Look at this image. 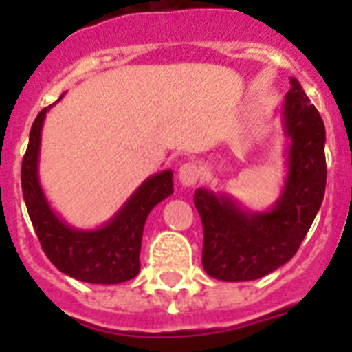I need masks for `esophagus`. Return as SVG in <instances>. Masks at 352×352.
Instances as JSON below:
<instances>
[{"label":"esophagus","mask_w":352,"mask_h":352,"mask_svg":"<svg viewBox=\"0 0 352 352\" xmlns=\"http://www.w3.org/2000/svg\"><path fill=\"white\" fill-rule=\"evenodd\" d=\"M179 182H181L184 188H190V186H195L201 179V168L197 164H193V162H186V164H182L179 168Z\"/></svg>","instance_id":"34e87169"}]
</instances>
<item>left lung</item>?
I'll return each mask as SVG.
<instances>
[{
    "instance_id": "8db88e82",
    "label": "left lung",
    "mask_w": 352,
    "mask_h": 352,
    "mask_svg": "<svg viewBox=\"0 0 352 352\" xmlns=\"http://www.w3.org/2000/svg\"><path fill=\"white\" fill-rule=\"evenodd\" d=\"M285 96L283 186L267 210L245 208L230 193L197 188L203 221V267L221 281H252L292 259L322 206L327 182L325 126L296 78Z\"/></svg>"
}]
</instances>
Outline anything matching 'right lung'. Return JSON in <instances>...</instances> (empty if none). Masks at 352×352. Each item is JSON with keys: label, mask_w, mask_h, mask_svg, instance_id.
<instances>
[{"label": "right lung", "mask_w": 352, "mask_h": 352, "mask_svg": "<svg viewBox=\"0 0 352 352\" xmlns=\"http://www.w3.org/2000/svg\"><path fill=\"white\" fill-rule=\"evenodd\" d=\"M52 106L41 109L30 127L29 148L21 164L23 199L41 248L60 272L78 281L96 285L127 281L140 270L138 257L149 212L173 193V171L149 175L104 225L74 228L54 212L38 173L41 129Z\"/></svg>", "instance_id": "right-lung-1"}]
</instances>
